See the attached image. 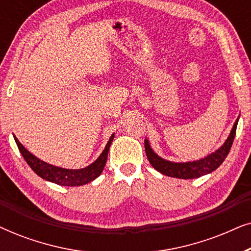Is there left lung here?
<instances>
[{"label":"left lung","instance_id":"1","mask_svg":"<svg viewBox=\"0 0 251 251\" xmlns=\"http://www.w3.org/2000/svg\"><path fill=\"white\" fill-rule=\"evenodd\" d=\"M239 120V118H238ZM238 120H236L234 126L231 130L228 138L226 139L221 149L216 151V152L211 153L210 155L205 156L204 159L193 161V162H185V163H175L170 162V161L161 159L157 156L153 150L151 149L149 140L145 139V152L149 159L150 163L152 164L154 169H156L159 173L166 175L169 177L175 178H181V179H193V178H198L203 176V175L210 174L212 171L217 169V168L223 163L225 157L231 150L233 140H234L235 132H236V126H238Z\"/></svg>","mask_w":251,"mask_h":251}]
</instances>
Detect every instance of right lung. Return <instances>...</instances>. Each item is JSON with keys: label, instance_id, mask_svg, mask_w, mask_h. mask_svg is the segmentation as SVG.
<instances>
[{"label": "right lung", "instance_id": "right-lung-1", "mask_svg": "<svg viewBox=\"0 0 251 251\" xmlns=\"http://www.w3.org/2000/svg\"><path fill=\"white\" fill-rule=\"evenodd\" d=\"M113 139H114V135H112L105 150L102 151V153L94 163H91L87 168H83V169L72 170L51 166V164L37 159L35 155H33L32 153L28 152L15 137V140L20 153H22V155L25 159L27 164L32 168L34 173L39 175L43 179L58 185H63V186H80V185L88 184L96 179L101 174V171L104 170L106 161H107L109 146H111Z\"/></svg>", "mask_w": 251, "mask_h": 251}]
</instances>
